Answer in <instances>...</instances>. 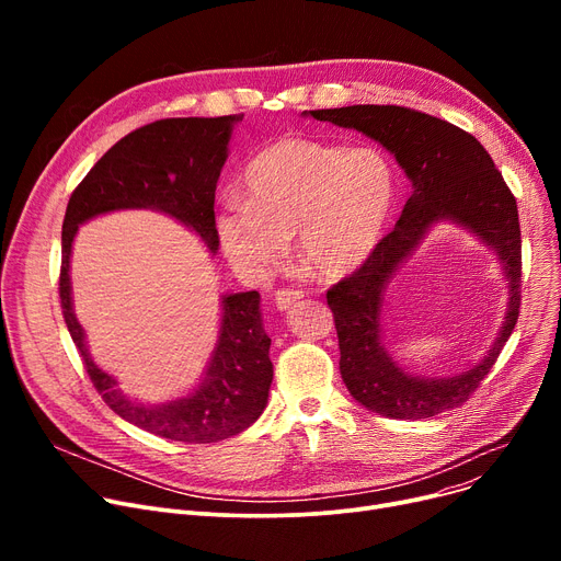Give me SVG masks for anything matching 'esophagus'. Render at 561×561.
I'll use <instances>...</instances> for the list:
<instances>
[{"label": "esophagus", "mask_w": 561, "mask_h": 561, "mask_svg": "<svg viewBox=\"0 0 561 561\" xmlns=\"http://www.w3.org/2000/svg\"><path fill=\"white\" fill-rule=\"evenodd\" d=\"M305 298V290L300 288H282L275 293V305L279 311H288Z\"/></svg>", "instance_id": "34e87169"}]
</instances>
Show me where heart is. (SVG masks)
Masks as SVG:
<instances>
[{"mask_svg":"<svg viewBox=\"0 0 561 561\" xmlns=\"http://www.w3.org/2000/svg\"><path fill=\"white\" fill-rule=\"evenodd\" d=\"M396 170L377 147L282 138L243 174V197L222 202L216 236L243 275L277 265L288 236L316 275L355 273L385 239L396 206Z\"/></svg>","mask_w":561,"mask_h":561,"instance_id":"obj_1","label":"heart"}]
</instances>
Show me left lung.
<instances>
[{
  "label": "left lung",
  "mask_w": 561,
  "mask_h": 561,
  "mask_svg": "<svg viewBox=\"0 0 561 561\" xmlns=\"http://www.w3.org/2000/svg\"><path fill=\"white\" fill-rule=\"evenodd\" d=\"M302 115L373 138L396 157L411 182V197L396 229L357 273L328 290L341 350L339 368L350 396L375 414L400 421L430 419L463 404L493 368L518 320L520 227L503 174L476 136L414 108L355 104ZM438 221L470 230L496 252L511 298L504 328L476 367L450 378H423L411 376L388 355L380 313L390 279Z\"/></svg>",
  "instance_id": "8db88e82"
}]
</instances>
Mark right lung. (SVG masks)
Listing matches in <instances>:
<instances>
[{
	"instance_id": "1",
	"label": "right lung",
	"mask_w": 561,
	"mask_h": 561,
	"mask_svg": "<svg viewBox=\"0 0 561 561\" xmlns=\"http://www.w3.org/2000/svg\"><path fill=\"white\" fill-rule=\"evenodd\" d=\"M243 115L168 117L145 125L111 150L75 188L61 233V307L68 332L104 402L127 423L170 440L216 444L248 430L268 404L273 385L271 339L263 330L256 290L220 298L218 341L199 385L161 404L127 398L88 352L85 332L72 307L70 256L79 227L98 216L123 209L165 214L195 231L211 254L218 252L216 186L229 157L233 127Z\"/></svg>"
}]
</instances>
